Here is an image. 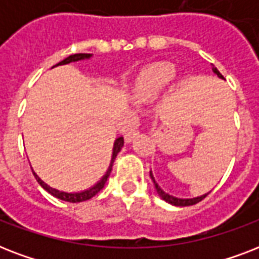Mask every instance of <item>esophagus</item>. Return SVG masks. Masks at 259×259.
I'll return each mask as SVG.
<instances>
[{
	"mask_svg": "<svg viewBox=\"0 0 259 259\" xmlns=\"http://www.w3.org/2000/svg\"><path fill=\"white\" fill-rule=\"evenodd\" d=\"M137 136H138L137 130H130V132H127V133L125 134V142L126 144H130V142L133 141L134 138L137 137Z\"/></svg>",
	"mask_w": 259,
	"mask_h": 259,
	"instance_id": "34e87169",
	"label": "esophagus"
}]
</instances>
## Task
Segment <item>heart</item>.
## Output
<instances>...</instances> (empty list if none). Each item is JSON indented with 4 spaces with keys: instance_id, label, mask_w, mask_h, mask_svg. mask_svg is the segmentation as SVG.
<instances>
[{
    "instance_id": "heart-1",
    "label": "heart",
    "mask_w": 259,
    "mask_h": 259,
    "mask_svg": "<svg viewBox=\"0 0 259 259\" xmlns=\"http://www.w3.org/2000/svg\"><path fill=\"white\" fill-rule=\"evenodd\" d=\"M176 76L172 63L158 62L150 64L136 76L130 86V97L137 103L154 101L161 95Z\"/></svg>"
}]
</instances>
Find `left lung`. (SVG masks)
Wrapping results in <instances>:
<instances>
[{
  "instance_id": "1",
  "label": "left lung",
  "mask_w": 259,
  "mask_h": 259,
  "mask_svg": "<svg viewBox=\"0 0 259 259\" xmlns=\"http://www.w3.org/2000/svg\"><path fill=\"white\" fill-rule=\"evenodd\" d=\"M212 71H213V74L218 75V78L225 79L223 78V75H222L221 72L218 71L217 67L212 66ZM149 176H150V179H152V181H153L154 188H156V191H157L158 196L161 197L162 200H165L166 203H169V204H172V205H177V207H187V205L196 204V203H199L200 200H203V199H204V197L209 193V192H207V193H204V195H201V196L191 197V199H181V197H176V196H173V195H169V193H166L165 191H164V189H162L161 187L157 184V181H156V179H154L152 170H150Z\"/></svg>"
}]
</instances>
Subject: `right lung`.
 Instances as JSON below:
<instances>
[{"label":"right lung","instance_id":"add662e5","mask_svg":"<svg viewBox=\"0 0 259 259\" xmlns=\"http://www.w3.org/2000/svg\"><path fill=\"white\" fill-rule=\"evenodd\" d=\"M93 58V55L91 54H75V55H70L68 58H66L64 60H62L60 63H58L56 66L54 67H58V66H64V64H70V63H75V62H80V60H89V59ZM52 67V68H54ZM122 146H123V137H118L115 141H114V146H113V153H111V160H110V165L106 170V173L103 176L101 177V180L97 181L93 187H90L87 189H83V191H79V192H66V191H60V189H56V188H52L51 185H48L46 181H42L40 177L37 176V173L33 172V176L34 179L37 180V183L41 185L42 188L46 189L47 192L51 193L52 196H55L56 199H60V200H64V201H70V203H80V201H86L89 199H91L93 196H95L99 191H101L103 187H105L106 181L109 179L110 173H111V168H113V164H114V160L117 157V154L121 152Z\"/></svg>","mask_w":259,"mask_h":259}]
</instances>
